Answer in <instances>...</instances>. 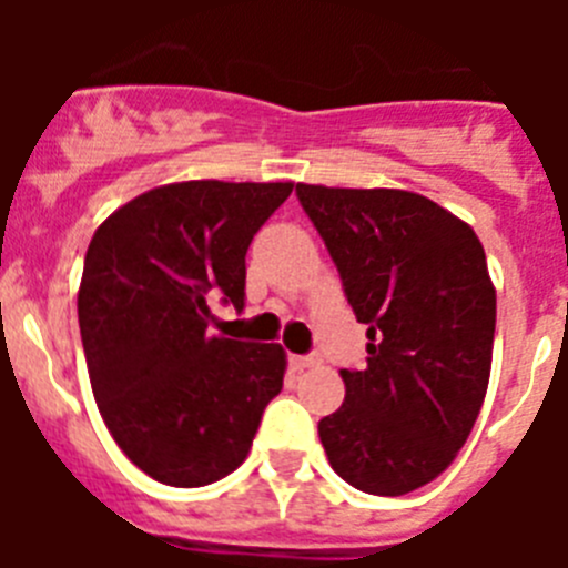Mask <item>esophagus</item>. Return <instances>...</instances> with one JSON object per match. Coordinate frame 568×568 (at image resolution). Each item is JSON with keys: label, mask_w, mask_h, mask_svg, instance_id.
Masks as SVG:
<instances>
[{"label": "esophagus", "mask_w": 568, "mask_h": 568, "mask_svg": "<svg viewBox=\"0 0 568 568\" xmlns=\"http://www.w3.org/2000/svg\"><path fill=\"white\" fill-rule=\"evenodd\" d=\"M290 364H293V369H310V366L318 364V358H313V355H290Z\"/></svg>", "instance_id": "obj_1"}]
</instances>
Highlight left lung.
I'll return each instance as SVG.
<instances>
[{
    "mask_svg": "<svg viewBox=\"0 0 568 568\" xmlns=\"http://www.w3.org/2000/svg\"><path fill=\"white\" fill-rule=\"evenodd\" d=\"M295 193L369 338L364 369H341L344 404L318 420V438L346 484L398 498L453 464L484 406L495 341L484 244L409 190Z\"/></svg>",
    "mask_w": 568,
    "mask_h": 568,
    "instance_id": "8db88e82",
    "label": "left lung"
}]
</instances>
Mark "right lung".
<instances>
[{
  "instance_id": "right-lung-1",
  "label": "right lung",
  "mask_w": 568,
  "mask_h": 568,
  "mask_svg": "<svg viewBox=\"0 0 568 568\" xmlns=\"http://www.w3.org/2000/svg\"><path fill=\"white\" fill-rule=\"evenodd\" d=\"M293 182H175L135 195L90 239L79 329L110 435L159 484L239 469L281 393L278 344L210 333V304L244 307L250 241Z\"/></svg>"
}]
</instances>
